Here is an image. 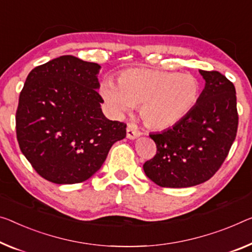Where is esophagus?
<instances>
[{"label": "esophagus", "instance_id": "1", "mask_svg": "<svg viewBox=\"0 0 252 252\" xmlns=\"http://www.w3.org/2000/svg\"><path fill=\"white\" fill-rule=\"evenodd\" d=\"M126 133H127V138H129V139L137 138L138 136H141V134H142L141 131L137 129L136 125H134V124H129V125L127 126Z\"/></svg>", "mask_w": 252, "mask_h": 252}]
</instances>
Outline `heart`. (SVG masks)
<instances>
[{"label":"heart","mask_w":252,"mask_h":252,"mask_svg":"<svg viewBox=\"0 0 252 252\" xmlns=\"http://www.w3.org/2000/svg\"><path fill=\"white\" fill-rule=\"evenodd\" d=\"M101 94L113 113L121 115L139 106L150 128L165 129L184 119L198 102L200 86L190 74L150 68H129L102 83Z\"/></svg>","instance_id":"obj_1"}]
</instances>
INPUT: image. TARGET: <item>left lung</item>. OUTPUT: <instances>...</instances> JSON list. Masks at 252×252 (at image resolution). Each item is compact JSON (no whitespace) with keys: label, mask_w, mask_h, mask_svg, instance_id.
<instances>
[{"label":"left lung","mask_w":252,"mask_h":252,"mask_svg":"<svg viewBox=\"0 0 252 252\" xmlns=\"http://www.w3.org/2000/svg\"><path fill=\"white\" fill-rule=\"evenodd\" d=\"M205 88L184 119L162 133L151 134L157 154L143 164L160 187H191L215 175L237 136L235 88L218 71L199 69Z\"/></svg>","instance_id":"1"}]
</instances>
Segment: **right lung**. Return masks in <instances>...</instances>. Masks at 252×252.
Here are the masks:
<instances>
[{
  "instance_id": "obj_1",
  "label": "right lung",
  "mask_w": 252,
  "mask_h": 252,
  "mask_svg": "<svg viewBox=\"0 0 252 252\" xmlns=\"http://www.w3.org/2000/svg\"><path fill=\"white\" fill-rule=\"evenodd\" d=\"M100 65L65 55L34 67L19 96L15 129L21 152L38 175L79 184L101 168L126 124L101 110Z\"/></svg>"
}]
</instances>
